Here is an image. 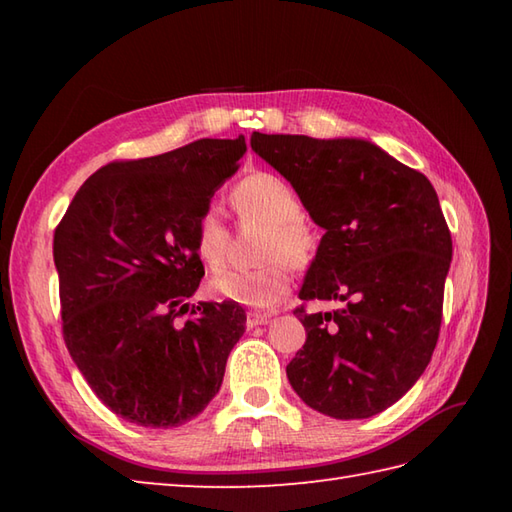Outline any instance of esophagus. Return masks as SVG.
<instances>
[{
	"label": "esophagus",
	"instance_id": "obj_1",
	"mask_svg": "<svg viewBox=\"0 0 512 512\" xmlns=\"http://www.w3.org/2000/svg\"><path fill=\"white\" fill-rule=\"evenodd\" d=\"M270 317H273V314H262V312L250 310L246 314V328L250 330V328H257V325H266L270 321Z\"/></svg>",
	"mask_w": 512,
	"mask_h": 512
}]
</instances>
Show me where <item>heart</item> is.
<instances>
[{"label": "heart", "mask_w": 512, "mask_h": 512, "mask_svg": "<svg viewBox=\"0 0 512 512\" xmlns=\"http://www.w3.org/2000/svg\"><path fill=\"white\" fill-rule=\"evenodd\" d=\"M231 202L242 220H262L268 231L262 242L264 266L253 270H224L211 281L217 297L248 308H273L290 292L292 268H306L317 253V233L303 217L299 193L277 173L257 171L235 184ZM224 215L209 206L195 220V253L209 270L224 264L228 248Z\"/></svg>", "instance_id": "b5f03b06"}]
</instances>
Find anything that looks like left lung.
<instances>
[{"label": "left lung", "mask_w": 512, "mask_h": 512, "mask_svg": "<svg viewBox=\"0 0 512 512\" xmlns=\"http://www.w3.org/2000/svg\"><path fill=\"white\" fill-rule=\"evenodd\" d=\"M325 235L299 299L343 308L295 314L306 343L286 367L308 407L339 420L394 405L436 350L453 242L436 189L420 171L356 138L250 136Z\"/></svg>", "instance_id": "8db88e82"}]
</instances>
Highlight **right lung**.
Here are the masks:
<instances>
[{"instance_id":"obj_1","label":"right lung","mask_w":512,"mask_h":512,"mask_svg":"<svg viewBox=\"0 0 512 512\" xmlns=\"http://www.w3.org/2000/svg\"><path fill=\"white\" fill-rule=\"evenodd\" d=\"M244 151V136L202 138L110 162L83 182L54 228L65 347L103 405L138 427L198 416L244 334L246 312L235 301L191 306L178 321L204 277L195 220Z\"/></svg>"}]
</instances>
